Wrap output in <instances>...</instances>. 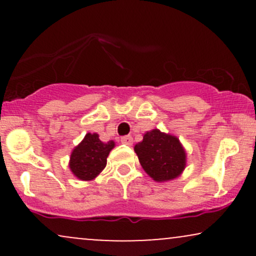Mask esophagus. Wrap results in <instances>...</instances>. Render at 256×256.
<instances>
[{
	"label": "esophagus",
	"mask_w": 256,
	"mask_h": 256,
	"mask_svg": "<svg viewBox=\"0 0 256 256\" xmlns=\"http://www.w3.org/2000/svg\"><path fill=\"white\" fill-rule=\"evenodd\" d=\"M122 143H124L126 146H132V143H134V138L131 136L122 137Z\"/></svg>",
	"instance_id": "obj_1"
}]
</instances>
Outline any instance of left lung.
Instances as JSON below:
<instances>
[{"mask_svg": "<svg viewBox=\"0 0 256 256\" xmlns=\"http://www.w3.org/2000/svg\"><path fill=\"white\" fill-rule=\"evenodd\" d=\"M134 152L143 170L156 182L179 177L186 165V152L178 138L158 128L144 134Z\"/></svg>", "mask_w": 256, "mask_h": 256, "instance_id": "1", "label": "left lung"}]
</instances>
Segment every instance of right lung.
Returning <instances> with one entry per match:
<instances>
[{"label": "right lung", "mask_w": 256, "mask_h": 256, "mask_svg": "<svg viewBox=\"0 0 256 256\" xmlns=\"http://www.w3.org/2000/svg\"><path fill=\"white\" fill-rule=\"evenodd\" d=\"M113 140L104 143L98 134H86L84 140L73 149L70 168L80 180H92L107 165V158L114 148Z\"/></svg>", "instance_id": "obj_1"}]
</instances>
